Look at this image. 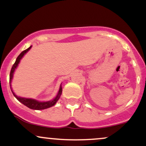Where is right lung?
Listing matches in <instances>:
<instances>
[{
	"label": "right lung",
	"mask_w": 146,
	"mask_h": 146,
	"mask_svg": "<svg viewBox=\"0 0 146 146\" xmlns=\"http://www.w3.org/2000/svg\"><path fill=\"white\" fill-rule=\"evenodd\" d=\"M31 46L28 48H27V49L25 50V51L21 52V54H20L19 56H18V58H16V62H15V63L13 64L12 67H11V71H10V75H9V85H10V86H11V80H12V78H13V74H14V72L15 71V69H16V67H17L18 63L20 62V60H21V59L23 58V56H24L25 53H26L30 49V48H31ZM10 88H11V87H10ZM11 92H12V93L14 94V97L17 99L18 101H19L20 102H21L22 104H24L25 106H27L28 108H31V109H33V110H42V109H46V108H49V107L53 106H54L55 104H56V103L58 102V100H59L60 95H61V94H62V86H60V90H59V91H58V95H57V96L56 97V98L53 99V100H51V101L46 102H40L36 101V100H32V99L20 98V97H18L17 95L14 94V93L13 92L12 90H11Z\"/></svg>",
	"instance_id": "add662e5"
}]
</instances>
